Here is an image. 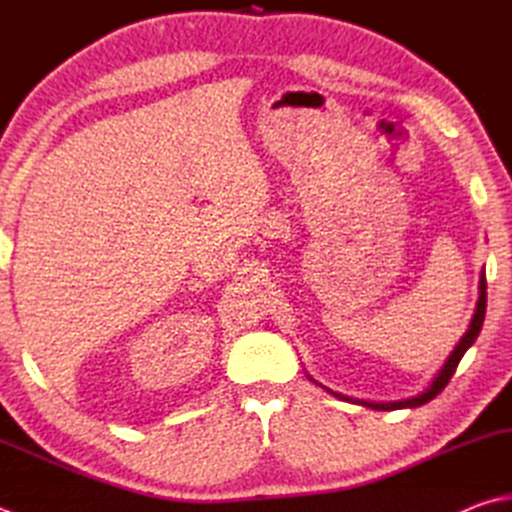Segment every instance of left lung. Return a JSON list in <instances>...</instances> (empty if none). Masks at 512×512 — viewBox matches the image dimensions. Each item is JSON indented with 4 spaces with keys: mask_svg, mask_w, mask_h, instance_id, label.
<instances>
[{
    "mask_svg": "<svg viewBox=\"0 0 512 512\" xmlns=\"http://www.w3.org/2000/svg\"><path fill=\"white\" fill-rule=\"evenodd\" d=\"M484 316H486V274L481 272V278H479V301H477V307H475V314H472L470 318V325L466 334L461 336V341L455 345V350L450 352V356L446 359V363H443V368L439 370V374L432 379V383L428 385L426 390H423L421 394H417V397H410V399H403V401H388V403H374V401H363V399H352V397H345V394H339V392H332L334 397H339L343 401H350V403H359V406H365V408H372V410H401V408H419L423 406V403H428L437 397V394L446 388L448 381L452 379V374H455L457 365L461 361V356L466 354L468 347L477 341V336L481 332V325H484Z\"/></svg>",
    "mask_w": 512,
    "mask_h": 512,
    "instance_id": "8db88e82",
    "label": "left lung"
}]
</instances>
